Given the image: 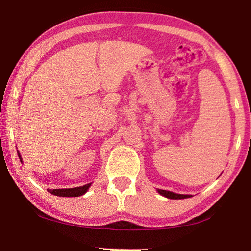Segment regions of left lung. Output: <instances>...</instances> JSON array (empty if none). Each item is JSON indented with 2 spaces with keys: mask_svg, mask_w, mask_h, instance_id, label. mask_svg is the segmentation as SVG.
I'll use <instances>...</instances> for the list:
<instances>
[{
  "mask_svg": "<svg viewBox=\"0 0 251 251\" xmlns=\"http://www.w3.org/2000/svg\"><path fill=\"white\" fill-rule=\"evenodd\" d=\"M158 193L163 195L164 197L169 198V199H184V198H189L192 197V195H182V194H175L173 192H168V190H163L158 189Z\"/></svg>",
  "mask_w": 251,
  "mask_h": 251,
  "instance_id": "1",
  "label": "left lung"
}]
</instances>
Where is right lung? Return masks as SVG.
I'll list each match as a JSON object with an SVG mask.
<instances>
[{"instance_id": "1", "label": "right lung", "mask_w": 251, "mask_h": 251, "mask_svg": "<svg viewBox=\"0 0 251 251\" xmlns=\"http://www.w3.org/2000/svg\"><path fill=\"white\" fill-rule=\"evenodd\" d=\"M19 154V152H18ZM20 160H22L21 158V155L19 154ZM92 185V182L90 184H86L84 186L80 187H74V188H63V189H48L49 193L55 195V196H59V197H78L82 196L85 193L87 192L88 188H90Z\"/></svg>"}]
</instances>
